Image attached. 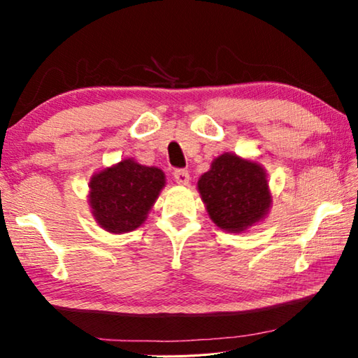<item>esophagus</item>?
<instances>
[{"label":"esophagus","mask_w":358,"mask_h":358,"mask_svg":"<svg viewBox=\"0 0 358 358\" xmlns=\"http://www.w3.org/2000/svg\"><path fill=\"white\" fill-rule=\"evenodd\" d=\"M173 178L181 186L189 185V172L185 171V169H178V171H175L173 172Z\"/></svg>","instance_id":"esophagus-1"}]
</instances>
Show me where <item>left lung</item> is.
Instances as JSON below:
<instances>
[{
    "label": "left lung",
    "instance_id": "left-lung-1",
    "mask_svg": "<svg viewBox=\"0 0 358 358\" xmlns=\"http://www.w3.org/2000/svg\"><path fill=\"white\" fill-rule=\"evenodd\" d=\"M197 189L211 221L234 234L264 220L271 205L264 167L234 153L217 156L199 178Z\"/></svg>",
    "mask_w": 358,
    "mask_h": 358
}]
</instances>
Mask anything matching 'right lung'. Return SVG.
Here are the masks:
<instances>
[{"label": "right lung", "instance_id": "1", "mask_svg": "<svg viewBox=\"0 0 358 358\" xmlns=\"http://www.w3.org/2000/svg\"><path fill=\"white\" fill-rule=\"evenodd\" d=\"M166 185L161 169L147 167L134 159L94 173L90 180V207L96 222L110 234L136 230L147 220Z\"/></svg>", "mask_w": 358, "mask_h": 358}]
</instances>
